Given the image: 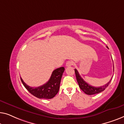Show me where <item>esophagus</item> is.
<instances>
[{"label":"esophagus","instance_id":"obj_1","mask_svg":"<svg viewBox=\"0 0 124 124\" xmlns=\"http://www.w3.org/2000/svg\"><path fill=\"white\" fill-rule=\"evenodd\" d=\"M73 63H74V62H73L72 61H69L66 62V66H67V67H70V66L73 65Z\"/></svg>","mask_w":124,"mask_h":124}]
</instances>
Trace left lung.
<instances>
[{"label":"left lung","instance_id":"1","mask_svg":"<svg viewBox=\"0 0 124 124\" xmlns=\"http://www.w3.org/2000/svg\"><path fill=\"white\" fill-rule=\"evenodd\" d=\"M75 72L76 80H77V81L78 83V84H79L80 88L81 89L85 94H86L88 95L95 94L99 93H100V92H103V90H105V89L107 88L109 84L110 83L111 80H112V79H111L109 80V82H108L106 84L103 85V86H101L99 87H95L92 86V85H90L89 84H88V83H86V82L83 80V78L80 76L77 70L75 69Z\"/></svg>","mask_w":124,"mask_h":124}]
</instances>
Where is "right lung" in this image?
I'll list each match as a JSON object with an SVG mask.
<instances>
[{
  "label": "right lung",
  "instance_id": "1",
  "mask_svg": "<svg viewBox=\"0 0 124 124\" xmlns=\"http://www.w3.org/2000/svg\"><path fill=\"white\" fill-rule=\"evenodd\" d=\"M64 68L61 67L54 70L49 80L44 85L37 88H32L27 85L21 78L22 84L26 89L35 97L40 99H51L58 93L61 78Z\"/></svg>",
  "mask_w": 124,
  "mask_h": 124
}]
</instances>
